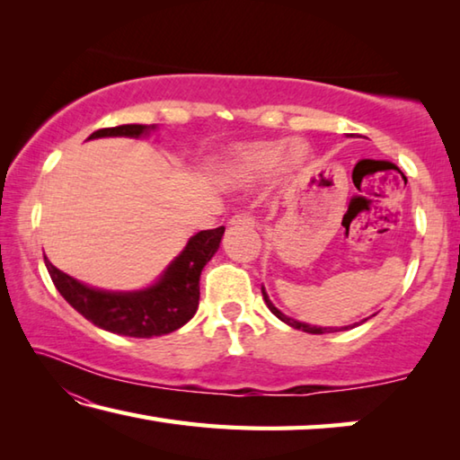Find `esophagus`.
Masks as SVG:
<instances>
[{
	"instance_id": "1",
	"label": "esophagus",
	"mask_w": 460,
	"mask_h": 460,
	"mask_svg": "<svg viewBox=\"0 0 460 460\" xmlns=\"http://www.w3.org/2000/svg\"><path fill=\"white\" fill-rule=\"evenodd\" d=\"M231 225H233V227H239V225H245V227H255V219L247 213H239V215L233 217Z\"/></svg>"
}]
</instances>
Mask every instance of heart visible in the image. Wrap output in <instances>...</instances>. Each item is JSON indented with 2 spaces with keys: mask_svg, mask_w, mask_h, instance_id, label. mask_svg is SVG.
<instances>
[{
  "mask_svg": "<svg viewBox=\"0 0 460 460\" xmlns=\"http://www.w3.org/2000/svg\"><path fill=\"white\" fill-rule=\"evenodd\" d=\"M310 150L302 142H284V139H271V142H252L237 146L231 154L233 174L243 181H261L274 172L292 176L300 172L308 162Z\"/></svg>",
  "mask_w": 460,
  "mask_h": 460,
  "instance_id": "obj_1",
  "label": "heart"
}]
</instances>
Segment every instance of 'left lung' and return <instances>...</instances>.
Instances as JSON below:
<instances>
[{
	"mask_svg": "<svg viewBox=\"0 0 460 460\" xmlns=\"http://www.w3.org/2000/svg\"><path fill=\"white\" fill-rule=\"evenodd\" d=\"M261 294H263V300H266V305H268V308L271 310V314H276L279 321L282 323H286L288 326H292V329H298V331H305V332H310V334H324V332H337V331H342V329H349V326H341V329H332V326H313V324H306V323H300V321H294V318H290V316H286L282 310H278L274 305H271V300H270V296H268V292H266V288L261 286ZM365 321H367V318H365ZM363 323V321H361ZM357 324V323H355ZM353 324V326H355Z\"/></svg>",
	"mask_w": 460,
	"mask_h": 460,
	"instance_id": "8db88e82",
	"label": "left lung"
}]
</instances>
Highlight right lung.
<instances>
[{"mask_svg":"<svg viewBox=\"0 0 460 460\" xmlns=\"http://www.w3.org/2000/svg\"><path fill=\"white\" fill-rule=\"evenodd\" d=\"M158 129L152 126L105 128L93 131L89 139L97 137H146ZM225 227L199 231L176 258L168 263L160 278L142 290H101L79 282L65 271L54 268L44 255L46 270L54 286L68 305L87 321L109 332L123 337L152 339L181 329L197 314L200 298V271L211 261L221 245Z\"/></svg>","mask_w":460,"mask_h":460,"instance_id":"add662e5","label":"right lung"}]
</instances>
